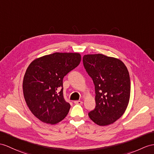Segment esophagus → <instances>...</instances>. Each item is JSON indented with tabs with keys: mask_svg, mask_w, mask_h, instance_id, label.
I'll list each match as a JSON object with an SVG mask.
<instances>
[{
	"mask_svg": "<svg viewBox=\"0 0 154 154\" xmlns=\"http://www.w3.org/2000/svg\"><path fill=\"white\" fill-rule=\"evenodd\" d=\"M74 103L76 104H82V103H83V102H82V101H81V100H75Z\"/></svg>",
	"mask_w": 154,
	"mask_h": 154,
	"instance_id": "34e87169",
	"label": "esophagus"
}]
</instances>
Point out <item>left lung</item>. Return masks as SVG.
<instances>
[{
    "label": "left lung",
    "mask_w": 154,
    "mask_h": 154,
    "mask_svg": "<svg viewBox=\"0 0 154 154\" xmlns=\"http://www.w3.org/2000/svg\"><path fill=\"white\" fill-rule=\"evenodd\" d=\"M83 63L94 83L96 94V106L89 112V117L100 126L112 124L122 117L129 104L128 70L120 59L100 54L84 55Z\"/></svg>",
    "instance_id": "8db88e82"
}]
</instances>
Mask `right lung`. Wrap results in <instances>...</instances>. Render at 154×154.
Segmentation results:
<instances>
[{
	"label": "right lung",
	"mask_w": 154,
	"mask_h": 154,
	"mask_svg": "<svg viewBox=\"0 0 154 154\" xmlns=\"http://www.w3.org/2000/svg\"><path fill=\"white\" fill-rule=\"evenodd\" d=\"M78 53H56L36 58L26 70L23 90L25 102L41 122L54 125L62 121L70 110L63 95V79L79 65Z\"/></svg>",
	"instance_id": "1"
}]
</instances>
